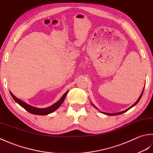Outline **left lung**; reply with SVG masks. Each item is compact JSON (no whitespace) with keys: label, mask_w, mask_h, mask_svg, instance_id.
<instances>
[{"label":"left lung","mask_w":153,"mask_h":153,"mask_svg":"<svg viewBox=\"0 0 153 153\" xmlns=\"http://www.w3.org/2000/svg\"><path fill=\"white\" fill-rule=\"evenodd\" d=\"M144 88H145V87H144ZM143 91H144V88H143V91H142V93H141V95H140V96H139V98H138V100H137L136 102H135V104H133L132 105H131V107H129V108H127V110H124V111H120V112H118V113H116V114H110V113H105V112H102V113H103V114H105V115H107V116H117V115H120V114H123L124 113V112H126V111H128L129 110V109H131V108H133V106H135V105L137 104V103L139 102V101L140 100V99H141V97H142V95H143ZM92 105H93V106H94L96 109H97V110H98V108H96V106H95V105H94V104H92Z\"/></svg>","instance_id":"left-lung-1"}]
</instances>
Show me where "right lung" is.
Segmentation results:
<instances>
[{"label":"right lung","mask_w":153,"mask_h":153,"mask_svg":"<svg viewBox=\"0 0 153 153\" xmlns=\"http://www.w3.org/2000/svg\"><path fill=\"white\" fill-rule=\"evenodd\" d=\"M68 92V90H67V91L65 93V94L63 95V96H62V97L59 99L57 102H55V104L51 105V106L45 108H38L33 107L32 105L27 104L26 102L22 101L21 100L16 97V96L12 94L11 92H10V93L12 96V97L13 98V99L15 100V102L18 103V104L20 105H21L22 107L24 108L25 110L30 112V114H32L34 115H39V116H45V115H48L49 114L52 113V112L55 111L56 110H57V109L61 106V105L63 104V102L65 100V97H66Z\"/></svg>","instance_id":"1"}]
</instances>
